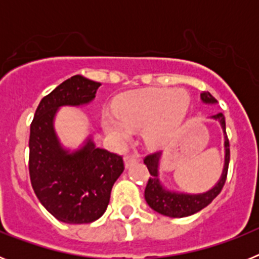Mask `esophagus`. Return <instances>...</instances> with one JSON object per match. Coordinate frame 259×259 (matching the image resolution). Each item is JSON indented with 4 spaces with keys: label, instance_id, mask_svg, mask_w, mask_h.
<instances>
[{
    "label": "esophagus",
    "instance_id": "34e87169",
    "mask_svg": "<svg viewBox=\"0 0 259 259\" xmlns=\"http://www.w3.org/2000/svg\"><path fill=\"white\" fill-rule=\"evenodd\" d=\"M141 158L139 157V155H128V157L124 158V166L125 168H128V167L131 166V164L134 163H137V162H140Z\"/></svg>",
    "mask_w": 259,
    "mask_h": 259
}]
</instances>
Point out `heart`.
Masks as SVG:
<instances>
[{
    "label": "heart",
    "instance_id": "heart-1",
    "mask_svg": "<svg viewBox=\"0 0 259 259\" xmlns=\"http://www.w3.org/2000/svg\"><path fill=\"white\" fill-rule=\"evenodd\" d=\"M189 111L191 96L184 89H141L120 96L115 110L102 113L101 125L119 145L131 139L134 130L143 127L146 145L162 148L179 135Z\"/></svg>",
    "mask_w": 259,
    "mask_h": 259
}]
</instances>
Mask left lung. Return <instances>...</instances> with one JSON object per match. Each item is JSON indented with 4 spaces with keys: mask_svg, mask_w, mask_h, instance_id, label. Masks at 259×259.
Listing matches in <instances>:
<instances>
[{
    "mask_svg": "<svg viewBox=\"0 0 259 259\" xmlns=\"http://www.w3.org/2000/svg\"><path fill=\"white\" fill-rule=\"evenodd\" d=\"M201 101L205 105L217 104V100L209 92L201 93ZM210 119L221 124L224 135V164L219 180L209 191L202 192V193H187V192L168 189L159 178L162 152L148 155L144 159V163L146 164L150 172L149 182L145 188V201L154 211L170 217V218H185V217L201 211L221 193L226 183V178H227L228 163H230V144L226 135V120H224L223 114L219 113L217 115L210 116Z\"/></svg>",
    "mask_w": 259,
    "mask_h": 259,
    "instance_id": "left-lung-1",
    "label": "left lung"
}]
</instances>
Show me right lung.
<instances>
[{
    "mask_svg": "<svg viewBox=\"0 0 259 259\" xmlns=\"http://www.w3.org/2000/svg\"><path fill=\"white\" fill-rule=\"evenodd\" d=\"M101 83L75 75L45 96L29 134V176L41 205L59 222L92 223L101 218L114 183L124 170L120 155L96 146L93 135L71 150L59 140L54 122L59 109L95 100Z\"/></svg>",
    "mask_w": 259,
    "mask_h": 259,
    "instance_id": "obj_1",
    "label": "right lung"
}]
</instances>
